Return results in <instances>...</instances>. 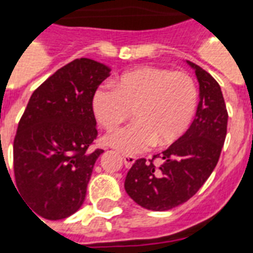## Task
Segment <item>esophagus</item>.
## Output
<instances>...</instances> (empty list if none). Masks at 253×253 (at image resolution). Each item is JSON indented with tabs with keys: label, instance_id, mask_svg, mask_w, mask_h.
<instances>
[{
	"label": "esophagus",
	"instance_id": "obj_1",
	"mask_svg": "<svg viewBox=\"0 0 253 253\" xmlns=\"http://www.w3.org/2000/svg\"><path fill=\"white\" fill-rule=\"evenodd\" d=\"M135 161H136V158L134 157V155H123V162H125V166H126L127 169H130L131 166L134 165Z\"/></svg>",
	"mask_w": 253,
	"mask_h": 253
}]
</instances>
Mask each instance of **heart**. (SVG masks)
Segmentation results:
<instances>
[{"label":"heart","mask_w":253,"mask_h":253,"mask_svg":"<svg viewBox=\"0 0 253 253\" xmlns=\"http://www.w3.org/2000/svg\"><path fill=\"white\" fill-rule=\"evenodd\" d=\"M198 103L190 75L162 67H142L123 74L115 87L105 84L92 96V111L106 130L122 125L131 111L135 122L106 136L123 154L147 151L175 142L188 128Z\"/></svg>","instance_id":"1"}]
</instances>
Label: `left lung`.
Wrapping results in <instances>:
<instances>
[{
	"mask_svg": "<svg viewBox=\"0 0 253 253\" xmlns=\"http://www.w3.org/2000/svg\"><path fill=\"white\" fill-rule=\"evenodd\" d=\"M199 82V105L190 128L162 152L163 165L135 161L125 190L135 203L151 211H167L195 195L216 167L227 135L228 114L221 88L211 74L187 61Z\"/></svg>",
	"mask_w": 253,
	"mask_h": 253,
	"instance_id": "1",
	"label": "left lung"
}]
</instances>
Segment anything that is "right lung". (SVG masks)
Returning <instances> with one entry per match:
<instances>
[{
  "mask_svg": "<svg viewBox=\"0 0 253 253\" xmlns=\"http://www.w3.org/2000/svg\"><path fill=\"white\" fill-rule=\"evenodd\" d=\"M110 67L88 58L61 67L33 92L13 146L17 190L47 220L69 217L82 207L95 161L98 135L92 96Z\"/></svg>",
  "mask_w": 253,
  "mask_h": 253,
  "instance_id": "1",
  "label": "right lung"
}]
</instances>
